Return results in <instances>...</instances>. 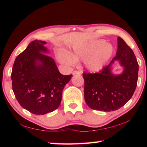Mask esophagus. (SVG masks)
Masks as SVG:
<instances>
[{"label": "esophagus", "instance_id": "esophagus-1", "mask_svg": "<svg viewBox=\"0 0 147 147\" xmlns=\"http://www.w3.org/2000/svg\"><path fill=\"white\" fill-rule=\"evenodd\" d=\"M73 75H74V74H76V75H80L81 73H80V72H79V71H74L73 72Z\"/></svg>", "mask_w": 147, "mask_h": 147}]
</instances>
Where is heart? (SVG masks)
Returning a JSON list of instances; mask_svg holds the SVG:
<instances>
[{
  "label": "heart",
  "instance_id": "obj_1",
  "mask_svg": "<svg viewBox=\"0 0 147 147\" xmlns=\"http://www.w3.org/2000/svg\"><path fill=\"white\" fill-rule=\"evenodd\" d=\"M113 47L104 39H94L86 43L76 44L72 52H58L57 58L61 63L71 66L78 59H84V65L87 70L97 73L105 67L113 54Z\"/></svg>",
  "mask_w": 147,
  "mask_h": 147
}]
</instances>
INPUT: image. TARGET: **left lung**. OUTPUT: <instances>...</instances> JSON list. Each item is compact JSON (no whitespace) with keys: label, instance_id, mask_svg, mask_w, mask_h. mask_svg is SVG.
Segmentation results:
<instances>
[{"label":"left lung","instance_id":"left-lung-1","mask_svg":"<svg viewBox=\"0 0 147 147\" xmlns=\"http://www.w3.org/2000/svg\"><path fill=\"white\" fill-rule=\"evenodd\" d=\"M117 44L115 57L100 73L83 74L84 98L88 106L93 109L117 110L130 100L136 90L139 71L136 56L120 37L117 38ZM116 61L123 67L121 74L112 73Z\"/></svg>","mask_w":147,"mask_h":147}]
</instances>
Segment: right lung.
Returning a JSON list of instances; mask_svg holds the SVG:
<instances>
[{"label":"right lung","instance_id":"obj_1","mask_svg":"<svg viewBox=\"0 0 147 147\" xmlns=\"http://www.w3.org/2000/svg\"><path fill=\"white\" fill-rule=\"evenodd\" d=\"M47 42L34 40L16 58L11 72L12 89L24 109L35 115L55 110L62 91L72 78L61 74L54 59L46 55Z\"/></svg>","mask_w":147,"mask_h":147}]
</instances>
